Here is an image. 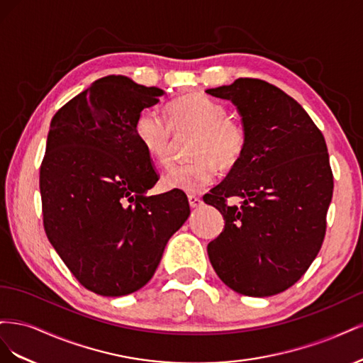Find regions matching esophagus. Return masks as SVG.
I'll return each mask as SVG.
<instances>
[{
    "label": "esophagus",
    "mask_w": 363,
    "mask_h": 363,
    "mask_svg": "<svg viewBox=\"0 0 363 363\" xmlns=\"http://www.w3.org/2000/svg\"><path fill=\"white\" fill-rule=\"evenodd\" d=\"M188 200H189V206H191L192 208H194V207H200V206L203 204V200L200 199V196H196V195H189Z\"/></svg>",
    "instance_id": "34e87169"
}]
</instances>
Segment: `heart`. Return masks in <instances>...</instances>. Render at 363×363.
Segmentation results:
<instances>
[{
  "instance_id": "b5f03b06",
  "label": "heart",
  "mask_w": 363,
  "mask_h": 363,
  "mask_svg": "<svg viewBox=\"0 0 363 363\" xmlns=\"http://www.w3.org/2000/svg\"><path fill=\"white\" fill-rule=\"evenodd\" d=\"M168 118L155 108H145L136 119L135 133L147 156L160 167L172 157L174 135L195 133L191 163L175 164L162 179V188L195 194L211 184L218 168L230 169L242 159L248 135L244 124L230 116L224 103L200 92L175 98L168 107Z\"/></svg>"
}]
</instances>
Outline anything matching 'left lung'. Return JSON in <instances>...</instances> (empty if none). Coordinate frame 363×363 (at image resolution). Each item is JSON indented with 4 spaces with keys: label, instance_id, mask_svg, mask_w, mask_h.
<instances>
[{
    "label": "left lung",
    "instance_id": "1",
    "mask_svg": "<svg viewBox=\"0 0 363 363\" xmlns=\"http://www.w3.org/2000/svg\"><path fill=\"white\" fill-rule=\"evenodd\" d=\"M230 100L248 140L242 159L203 200L224 216L207 245L218 277L248 296L291 288L320 252L333 195L325 139L292 96L259 79L207 89ZM239 196L238 206L228 199Z\"/></svg>",
    "mask_w": 363,
    "mask_h": 363
}]
</instances>
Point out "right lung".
I'll return each mask as SVG.
<instances>
[{
  "label": "right lung",
  "instance_id": "obj_1",
  "mask_svg": "<svg viewBox=\"0 0 363 363\" xmlns=\"http://www.w3.org/2000/svg\"><path fill=\"white\" fill-rule=\"evenodd\" d=\"M163 94L107 75L51 119L39 175L43 228L72 276L98 295L145 286L191 213L184 192L147 195L159 175L135 125Z\"/></svg>",
  "mask_w": 363,
  "mask_h": 363
}]
</instances>
